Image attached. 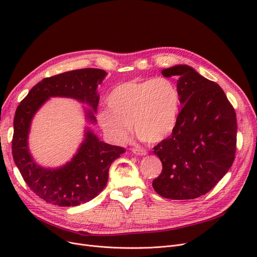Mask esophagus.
<instances>
[{
	"label": "esophagus",
	"instance_id": "esophagus-1",
	"mask_svg": "<svg viewBox=\"0 0 257 257\" xmlns=\"http://www.w3.org/2000/svg\"><path fill=\"white\" fill-rule=\"evenodd\" d=\"M133 154H138V155H146L147 154V151L144 150V149H139V148H133V149L131 150Z\"/></svg>",
	"mask_w": 257,
	"mask_h": 257
}]
</instances>
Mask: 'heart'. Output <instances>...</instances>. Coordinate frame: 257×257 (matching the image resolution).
<instances>
[{
	"label": "heart",
	"mask_w": 257,
	"mask_h": 257,
	"mask_svg": "<svg viewBox=\"0 0 257 257\" xmlns=\"http://www.w3.org/2000/svg\"><path fill=\"white\" fill-rule=\"evenodd\" d=\"M107 107L98 112L97 118L112 142L127 141L132 126L141 141L153 144L167 139L176 127L180 92L168 78L130 80L110 91Z\"/></svg>",
	"instance_id": "1"
}]
</instances>
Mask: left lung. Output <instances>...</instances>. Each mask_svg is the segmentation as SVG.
Here are the masks:
<instances>
[{
  "mask_svg": "<svg viewBox=\"0 0 257 257\" xmlns=\"http://www.w3.org/2000/svg\"><path fill=\"white\" fill-rule=\"evenodd\" d=\"M176 76L181 109L171 136L154 147L163 171L154 191L172 200L208 193L231 168L236 150V115L223 89L188 65L163 70Z\"/></svg>",
  "mask_w": 257,
  "mask_h": 257,
  "instance_id": "8db88e82",
  "label": "left lung"
}]
</instances>
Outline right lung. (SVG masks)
I'll list each match as a JSON object with an SVG mask.
<instances>
[{"instance_id":"1","label":"right lung","mask_w":257,"mask_h":257,"mask_svg":"<svg viewBox=\"0 0 257 257\" xmlns=\"http://www.w3.org/2000/svg\"><path fill=\"white\" fill-rule=\"evenodd\" d=\"M106 76L100 69H81L43 79L31 88L17 108L13 120L12 156L30 190L40 199L58 206H77L97 197L107 184L113 161L125 148L99 141L87 130L85 140L70 163L59 169H45L34 163L28 149V134L33 115L49 98L67 97L86 103L97 111V87ZM86 117H96L86 110Z\"/></svg>"}]
</instances>
